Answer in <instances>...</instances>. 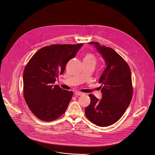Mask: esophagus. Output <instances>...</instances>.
<instances>
[{
	"label": "esophagus",
	"instance_id": "34e87169",
	"mask_svg": "<svg viewBox=\"0 0 155 155\" xmlns=\"http://www.w3.org/2000/svg\"><path fill=\"white\" fill-rule=\"evenodd\" d=\"M83 93H81V92H78V91H76L75 92V94L77 95V96H81V94H83Z\"/></svg>",
	"mask_w": 155,
	"mask_h": 155
}]
</instances>
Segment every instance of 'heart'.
<instances>
[{
    "instance_id": "b5f03b06",
    "label": "heart",
    "mask_w": 155,
    "mask_h": 155,
    "mask_svg": "<svg viewBox=\"0 0 155 155\" xmlns=\"http://www.w3.org/2000/svg\"><path fill=\"white\" fill-rule=\"evenodd\" d=\"M83 61L92 62V63H93L95 64L96 63V58L92 54H87L84 58Z\"/></svg>"
}]
</instances>
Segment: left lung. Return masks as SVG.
I'll return each instance as SVG.
<instances>
[{"label":"left lung","mask_w":155,"mask_h":155,"mask_svg":"<svg viewBox=\"0 0 155 155\" xmlns=\"http://www.w3.org/2000/svg\"><path fill=\"white\" fill-rule=\"evenodd\" d=\"M101 54L106 68L100 77L102 99L89 94L91 104L85 108L87 118L98 126L105 127L117 122L131 101L133 88L129 65L113 48L91 42Z\"/></svg>","instance_id":"left-lung-1"}]
</instances>
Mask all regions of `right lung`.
<instances>
[{"label": "right lung", "instance_id": "right-lung-1", "mask_svg": "<svg viewBox=\"0 0 155 155\" xmlns=\"http://www.w3.org/2000/svg\"><path fill=\"white\" fill-rule=\"evenodd\" d=\"M83 45L55 44L42 47L26 64L23 72L24 97L39 119L50 122L65 112L73 92L54 84Z\"/></svg>", "mask_w": 155, "mask_h": 155}]
</instances>
